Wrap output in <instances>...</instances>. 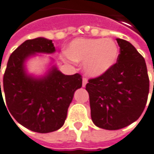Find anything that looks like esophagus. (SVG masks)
Returning a JSON list of instances; mask_svg holds the SVG:
<instances>
[{"label":"esophagus","instance_id":"obj_1","mask_svg":"<svg viewBox=\"0 0 154 154\" xmlns=\"http://www.w3.org/2000/svg\"><path fill=\"white\" fill-rule=\"evenodd\" d=\"M88 83V80H87V78H83V87H85V85L87 84Z\"/></svg>","mask_w":154,"mask_h":154}]
</instances>
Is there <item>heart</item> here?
I'll use <instances>...</instances> for the list:
<instances>
[{"label": "heart", "instance_id": "1", "mask_svg": "<svg viewBox=\"0 0 154 154\" xmlns=\"http://www.w3.org/2000/svg\"><path fill=\"white\" fill-rule=\"evenodd\" d=\"M118 46L111 38H78L66 48L63 58L83 62V69L90 77H99L116 63Z\"/></svg>", "mask_w": 154, "mask_h": 154}]
</instances>
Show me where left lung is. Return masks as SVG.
Masks as SVG:
<instances>
[{
    "label": "left lung",
    "instance_id": "obj_1",
    "mask_svg": "<svg viewBox=\"0 0 154 154\" xmlns=\"http://www.w3.org/2000/svg\"><path fill=\"white\" fill-rule=\"evenodd\" d=\"M120 54L114 66L86 84L91 119L107 130L123 128L143 113L149 93V77L144 57L127 40L116 38Z\"/></svg>",
    "mask_w": 154,
    "mask_h": 154
}]
</instances>
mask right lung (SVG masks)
I'll list each match as a JSON object with an SVG mask.
<instances>
[{"label":"right lung","mask_w":154,"mask_h":154,"mask_svg":"<svg viewBox=\"0 0 154 154\" xmlns=\"http://www.w3.org/2000/svg\"><path fill=\"white\" fill-rule=\"evenodd\" d=\"M55 51L50 39L26 40L9 57L2 89L0 82V105L2 102L5 105L2 91L8 114L23 127L41 134L56 131L64 125L74 93L82 87L80 74L64 75L56 66L42 77L26 73L25 62L28 57L35 53H53Z\"/></svg>","instance_id":"1"}]
</instances>
